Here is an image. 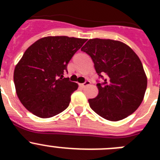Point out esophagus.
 I'll list each match as a JSON object with an SVG mask.
<instances>
[{
    "label": "esophagus",
    "mask_w": 160,
    "mask_h": 160,
    "mask_svg": "<svg viewBox=\"0 0 160 160\" xmlns=\"http://www.w3.org/2000/svg\"><path fill=\"white\" fill-rule=\"evenodd\" d=\"M90 84V82L87 80V81L85 82L84 83H82V84H80V87H82V88H85V87H87V86H89Z\"/></svg>",
    "instance_id": "obj_1"
}]
</instances>
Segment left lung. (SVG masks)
I'll return each instance as SVG.
<instances>
[{"mask_svg":"<svg viewBox=\"0 0 160 160\" xmlns=\"http://www.w3.org/2000/svg\"><path fill=\"white\" fill-rule=\"evenodd\" d=\"M92 58L98 94L89 99L90 108L109 121H119L136 111L143 100L148 78L138 55L119 41L90 39L81 49Z\"/></svg>","mask_w":160,"mask_h":160,"instance_id":"obj_1","label":"left lung"}]
</instances>
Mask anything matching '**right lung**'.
<instances>
[{
	"mask_svg": "<svg viewBox=\"0 0 160 160\" xmlns=\"http://www.w3.org/2000/svg\"><path fill=\"white\" fill-rule=\"evenodd\" d=\"M87 40L45 37L25 50L15 66L13 81L18 98L28 111L46 118L67 108L78 85L63 74L73 54Z\"/></svg>",
	"mask_w": 160,
	"mask_h": 160,
	"instance_id": "1",
	"label": "right lung"
}]
</instances>
